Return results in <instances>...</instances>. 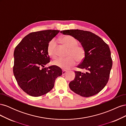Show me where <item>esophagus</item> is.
<instances>
[{"instance_id": "1", "label": "esophagus", "mask_w": 126, "mask_h": 126, "mask_svg": "<svg viewBox=\"0 0 126 126\" xmlns=\"http://www.w3.org/2000/svg\"><path fill=\"white\" fill-rule=\"evenodd\" d=\"M62 72H63V75H65L67 72V71L66 70H63Z\"/></svg>"}]
</instances>
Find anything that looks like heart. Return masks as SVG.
Here are the masks:
<instances>
[{"label":"heart","mask_w":126,"mask_h":126,"mask_svg":"<svg viewBox=\"0 0 126 126\" xmlns=\"http://www.w3.org/2000/svg\"><path fill=\"white\" fill-rule=\"evenodd\" d=\"M62 43L69 49L67 53V58H58L53 62L55 66L60 67L64 70L69 69L76 64V61L80 63L85 59L86 50L81 45H79L78 40L75 37L70 35L63 37L61 39ZM57 44L55 40H51L49 42L47 51L51 58H55L57 54L56 52Z\"/></svg>","instance_id":"1"}]
</instances>
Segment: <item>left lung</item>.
Here are the masks:
<instances>
[{"label": "left lung", "mask_w": 126, "mask_h": 126, "mask_svg": "<svg viewBox=\"0 0 126 126\" xmlns=\"http://www.w3.org/2000/svg\"><path fill=\"white\" fill-rule=\"evenodd\" d=\"M60 32L75 37L86 50L85 59L77 67L86 71H75L76 77L69 85L70 89L85 97L99 93L107 83L112 66L108 45L100 37L90 32L71 29Z\"/></svg>", "instance_id": "8db88e82"}]
</instances>
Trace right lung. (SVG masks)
Listing matches in <instances>:
<instances>
[{"label":"right lung","mask_w":126,"mask_h":126,"mask_svg":"<svg viewBox=\"0 0 126 126\" xmlns=\"http://www.w3.org/2000/svg\"><path fill=\"white\" fill-rule=\"evenodd\" d=\"M59 32L46 30L31 32L15 49V77L20 88L30 96L39 97L48 93L54 87L56 79L63 74L56 66L44 67L50 62L48 44Z\"/></svg>","instance_id":"right-lung-1"}]
</instances>
